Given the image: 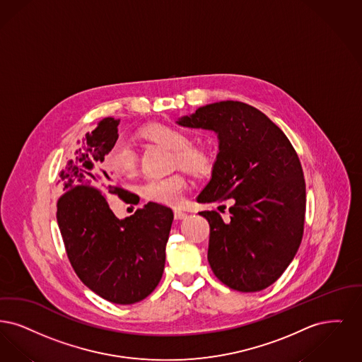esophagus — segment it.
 Listing matches in <instances>:
<instances>
[{
  "label": "esophagus",
  "instance_id": "obj_1",
  "mask_svg": "<svg viewBox=\"0 0 362 362\" xmlns=\"http://www.w3.org/2000/svg\"><path fill=\"white\" fill-rule=\"evenodd\" d=\"M185 218H187V214L184 211H181V209L174 211V219L175 221H181V219H185Z\"/></svg>",
  "mask_w": 362,
  "mask_h": 362
}]
</instances>
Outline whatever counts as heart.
<instances>
[{
  "label": "heart",
  "mask_w": 362,
  "mask_h": 362,
  "mask_svg": "<svg viewBox=\"0 0 362 362\" xmlns=\"http://www.w3.org/2000/svg\"><path fill=\"white\" fill-rule=\"evenodd\" d=\"M143 136L174 151V163L193 173H205L212 168V151L204 144H190L192 138L180 127L153 124L143 129ZM110 172L119 175H132L138 168V151L134 143L119 139L110 147L107 157ZM190 188V180L184 173L160 178H148L141 185L144 199L163 205H180Z\"/></svg>",
  "instance_id": "obj_1"
}]
</instances>
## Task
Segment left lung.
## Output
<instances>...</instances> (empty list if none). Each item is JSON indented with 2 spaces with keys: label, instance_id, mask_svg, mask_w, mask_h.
Wrapping results in <instances>:
<instances>
[{
  "label": "left lung",
  "instance_id": "obj_1",
  "mask_svg": "<svg viewBox=\"0 0 362 362\" xmlns=\"http://www.w3.org/2000/svg\"><path fill=\"white\" fill-rule=\"evenodd\" d=\"M212 129L219 154L199 203L234 199L230 221L204 211L209 223L208 262L239 292L276 283L296 255L305 218V181L298 153L267 115L240 101L200 107L177 122Z\"/></svg>",
  "mask_w": 362,
  "mask_h": 362
}]
</instances>
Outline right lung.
Returning <instances> with one entry per match:
<instances>
[{
  "instance_id": "add662e5",
  "label": "right lung",
  "mask_w": 362,
  "mask_h": 362,
  "mask_svg": "<svg viewBox=\"0 0 362 362\" xmlns=\"http://www.w3.org/2000/svg\"><path fill=\"white\" fill-rule=\"evenodd\" d=\"M119 123L105 117L78 141L59 173L63 193L57 221L79 280L103 299L126 305L146 299L160 281L173 212L158 203L138 208L123 221L112 212L110 196L134 200V193L101 166L119 138Z\"/></svg>"
}]
</instances>
